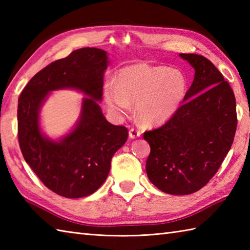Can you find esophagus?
Masks as SVG:
<instances>
[{"label": "esophagus", "mask_w": 250, "mask_h": 250, "mask_svg": "<svg viewBox=\"0 0 250 250\" xmlns=\"http://www.w3.org/2000/svg\"><path fill=\"white\" fill-rule=\"evenodd\" d=\"M129 136L131 137V139H137V137H140L141 136V131L140 130H137V129H134V128H132V129H130V131H129Z\"/></svg>", "instance_id": "obj_1"}]
</instances>
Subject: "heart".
I'll return each mask as SVG.
<instances>
[{"label":"heart","mask_w":250,"mask_h":250,"mask_svg":"<svg viewBox=\"0 0 250 250\" xmlns=\"http://www.w3.org/2000/svg\"><path fill=\"white\" fill-rule=\"evenodd\" d=\"M187 76L179 70L164 65L136 63L120 68L116 83L104 87L108 109L119 118L132 111L136 103L137 116L146 125H160L171 119L187 98Z\"/></svg>","instance_id":"1"}]
</instances>
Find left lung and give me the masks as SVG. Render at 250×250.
I'll list each match as a JSON object with an SVG mask.
<instances>
[{
    "label": "left lung",
    "instance_id": "8db88e82",
    "mask_svg": "<svg viewBox=\"0 0 250 250\" xmlns=\"http://www.w3.org/2000/svg\"><path fill=\"white\" fill-rule=\"evenodd\" d=\"M194 68L182 107L158 129L147 131V176L168 194L196 192L218 171L236 131V103L230 84L205 57L179 54Z\"/></svg>",
    "mask_w": 250,
    "mask_h": 250
}]
</instances>
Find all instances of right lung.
<instances>
[{"mask_svg": "<svg viewBox=\"0 0 250 250\" xmlns=\"http://www.w3.org/2000/svg\"><path fill=\"white\" fill-rule=\"evenodd\" d=\"M108 64L102 49H77L32 77L18 100V140L24 160L47 188L64 198L95 192L107 178L111 158L128 140V129L109 124L98 103ZM62 88L88 98L82 100L73 129L52 140L41 131L39 113L50 92Z\"/></svg>", "mask_w": 250, "mask_h": 250, "instance_id": "1", "label": "right lung"}]
</instances>
